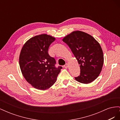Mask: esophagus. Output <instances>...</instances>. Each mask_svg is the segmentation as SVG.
Returning <instances> with one entry per match:
<instances>
[{"label":"esophagus","instance_id":"obj_1","mask_svg":"<svg viewBox=\"0 0 120 120\" xmlns=\"http://www.w3.org/2000/svg\"><path fill=\"white\" fill-rule=\"evenodd\" d=\"M64 68H68V64H65L64 66Z\"/></svg>","mask_w":120,"mask_h":120}]
</instances>
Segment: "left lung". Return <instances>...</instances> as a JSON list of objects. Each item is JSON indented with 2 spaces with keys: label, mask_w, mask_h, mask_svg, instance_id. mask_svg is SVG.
<instances>
[{
  "label": "left lung",
  "mask_w": 120,
  "mask_h": 120,
  "mask_svg": "<svg viewBox=\"0 0 120 120\" xmlns=\"http://www.w3.org/2000/svg\"><path fill=\"white\" fill-rule=\"evenodd\" d=\"M63 41L70 47L80 67V75L75 78V80L85 84L95 80L104 64V54L100 43L92 35L79 30L68 34Z\"/></svg>",
  "instance_id": "1"
}]
</instances>
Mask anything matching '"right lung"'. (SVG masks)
I'll return each instance as SVG.
<instances>
[{
  "label": "right lung",
  "instance_id": "obj_1",
  "mask_svg": "<svg viewBox=\"0 0 120 120\" xmlns=\"http://www.w3.org/2000/svg\"><path fill=\"white\" fill-rule=\"evenodd\" d=\"M56 38L46 34L32 37L23 45L19 57V66L24 79L34 88L46 90L56 82L61 67L56 68V60L48 53Z\"/></svg>",
  "mask_w": 120,
  "mask_h": 120
}]
</instances>
